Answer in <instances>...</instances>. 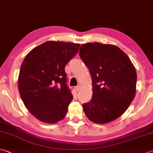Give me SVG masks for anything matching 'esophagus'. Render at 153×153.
I'll list each match as a JSON object with an SVG mask.
<instances>
[{"instance_id":"34e87169","label":"esophagus","mask_w":153,"mask_h":153,"mask_svg":"<svg viewBox=\"0 0 153 153\" xmlns=\"http://www.w3.org/2000/svg\"><path fill=\"white\" fill-rule=\"evenodd\" d=\"M75 89H76V91L77 92H79V91H80V85H79V86H76V87H75Z\"/></svg>"}]
</instances>
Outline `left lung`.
<instances>
[{
  "instance_id": "obj_1",
  "label": "left lung",
  "mask_w": 153,
  "mask_h": 153,
  "mask_svg": "<svg viewBox=\"0 0 153 153\" xmlns=\"http://www.w3.org/2000/svg\"><path fill=\"white\" fill-rule=\"evenodd\" d=\"M79 55L90 71L93 85L92 99L83 104V111L94 123L113 121L135 97L137 76L133 64L120 48L110 44H83Z\"/></svg>"
}]
</instances>
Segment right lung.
<instances>
[{
    "label": "right lung",
    "instance_id": "add662e5",
    "mask_svg": "<svg viewBox=\"0 0 153 153\" xmlns=\"http://www.w3.org/2000/svg\"><path fill=\"white\" fill-rule=\"evenodd\" d=\"M80 44L47 41L33 48L20 68L18 86L25 105L37 119L54 124L67 113L73 96L67 85L65 67Z\"/></svg>",
    "mask_w": 153,
    "mask_h": 153
}]
</instances>
